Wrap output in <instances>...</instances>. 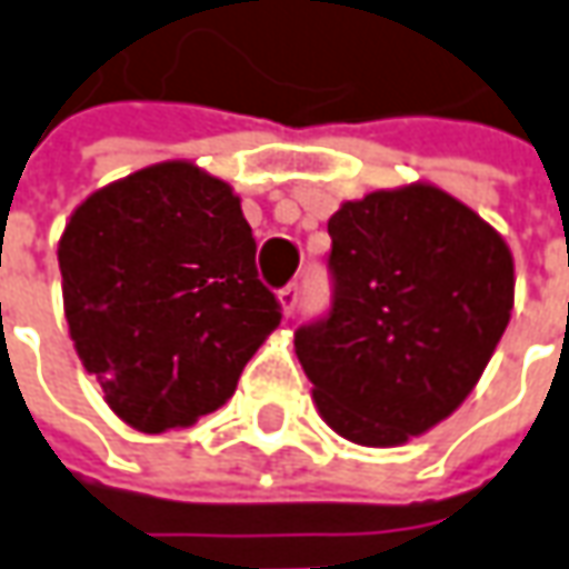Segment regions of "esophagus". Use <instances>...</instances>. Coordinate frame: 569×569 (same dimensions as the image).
<instances>
[{"mask_svg":"<svg viewBox=\"0 0 569 569\" xmlns=\"http://www.w3.org/2000/svg\"><path fill=\"white\" fill-rule=\"evenodd\" d=\"M280 308H283L286 318H292V311H296V305H299V283H289L280 289Z\"/></svg>","mask_w":569,"mask_h":569,"instance_id":"34e87169","label":"esophagus"}]
</instances>
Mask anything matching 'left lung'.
<instances>
[{
	"label": "left lung",
	"mask_w": 569,
	"mask_h": 569,
	"mask_svg": "<svg viewBox=\"0 0 569 569\" xmlns=\"http://www.w3.org/2000/svg\"><path fill=\"white\" fill-rule=\"evenodd\" d=\"M327 232L333 308L296 330V356L340 438L400 447L479 383L513 311V254L428 182L343 201Z\"/></svg>",
	"instance_id": "obj_1"
}]
</instances>
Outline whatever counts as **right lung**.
Listing matches in <instances>:
<instances>
[{"label": "right lung", "mask_w": 569, "mask_h": 569, "mask_svg": "<svg viewBox=\"0 0 569 569\" xmlns=\"http://www.w3.org/2000/svg\"><path fill=\"white\" fill-rule=\"evenodd\" d=\"M229 182L188 160L138 169L71 210L62 302L84 371L119 419L160 435L220 409L277 330Z\"/></svg>", "instance_id": "right-lung-1"}]
</instances>
